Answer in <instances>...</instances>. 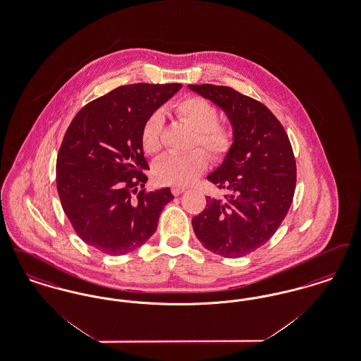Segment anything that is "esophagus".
Instances as JSON below:
<instances>
[{
    "label": "esophagus",
    "instance_id": "1",
    "mask_svg": "<svg viewBox=\"0 0 361 361\" xmlns=\"http://www.w3.org/2000/svg\"><path fill=\"white\" fill-rule=\"evenodd\" d=\"M183 192H185V188H181V187H173L172 193L174 196H178V195H181Z\"/></svg>",
    "mask_w": 361,
    "mask_h": 361
}]
</instances>
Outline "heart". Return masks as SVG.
Instances as JSON below:
<instances>
[{
    "mask_svg": "<svg viewBox=\"0 0 361 361\" xmlns=\"http://www.w3.org/2000/svg\"><path fill=\"white\" fill-rule=\"evenodd\" d=\"M173 114L189 124L195 131V146H202L215 159L224 158L234 143V131L219 121L218 108L202 96H187L172 105ZM164 121L159 114L150 115L142 126L140 143L147 154H157L161 149ZM208 158L203 150L189 154L164 155L155 165L154 177L159 184L184 187L204 172Z\"/></svg>",
    "mask_w": 361,
    "mask_h": 361,
    "instance_id": "heart-1",
    "label": "heart"
}]
</instances>
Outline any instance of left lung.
Here are the masks:
<instances>
[{
    "mask_svg": "<svg viewBox=\"0 0 361 361\" xmlns=\"http://www.w3.org/2000/svg\"><path fill=\"white\" fill-rule=\"evenodd\" d=\"M221 106L231 121L234 143L208 180L224 197L207 196L192 227L209 252L246 256L272 238L291 207L296 162L288 135L275 115L257 100L228 86L188 85Z\"/></svg>",
    "mask_w": 361,
    "mask_h": 361,
    "instance_id": "1",
    "label": "left lung"
}]
</instances>
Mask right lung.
Returning a JSON list of instances; mask_svg holds the SVG:
<instances>
[{
    "label": "right lung",
    "instance_id": "add662e5",
    "mask_svg": "<svg viewBox=\"0 0 361 361\" xmlns=\"http://www.w3.org/2000/svg\"><path fill=\"white\" fill-rule=\"evenodd\" d=\"M181 84H133L86 104L56 158L61 204L78 237L109 256L143 245L157 230L169 188L146 192L149 164L140 130Z\"/></svg>",
    "mask_w": 361,
    "mask_h": 361
}]
</instances>
